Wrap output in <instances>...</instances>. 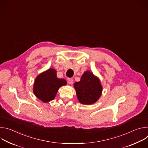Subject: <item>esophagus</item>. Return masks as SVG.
Masks as SVG:
<instances>
[{
    "instance_id": "34e87169",
    "label": "esophagus",
    "mask_w": 148,
    "mask_h": 148,
    "mask_svg": "<svg viewBox=\"0 0 148 148\" xmlns=\"http://www.w3.org/2000/svg\"><path fill=\"white\" fill-rule=\"evenodd\" d=\"M67 81H68V83H69L70 84H71L73 83V79L72 78H68Z\"/></svg>"
}]
</instances>
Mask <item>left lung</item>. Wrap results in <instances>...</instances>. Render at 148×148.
Instances as JSON below:
<instances>
[{
	"label": "left lung",
	"mask_w": 148,
	"mask_h": 148,
	"mask_svg": "<svg viewBox=\"0 0 148 148\" xmlns=\"http://www.w3.org/2000/svg\"><path fill=\"white\" fill-rule=\"evenodd\" d=\"M77 98L81 104L91 105L100 98L102 87L99 78L90 71L83 73L81 79L74 84Z\"/></svg>",
	"instance_id": "8db88e82"
}]
</instances>
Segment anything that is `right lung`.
I'll use <instances>...</instances> for the list:
<instances>
[{
	"label": "right lung",
	"instance_id": "1",
	"mask_svg": "<svg viewBox=\"0 0 148 148\" xmlns=\"http://www.w3.org/2000/svg\"><path fill=\"white\" fill-rule=\"evenodd\" d=\"M67 85V81L57 77V71L54 69L38 74L35 79L33 86L34 95L42 102L47 103L54 99L59 88Z\"/></svg>",
	"mask_w": 148,
	"mask_h": 148
}]
</instances>
